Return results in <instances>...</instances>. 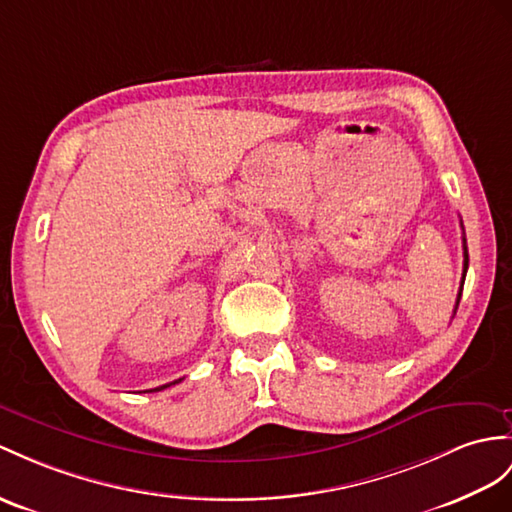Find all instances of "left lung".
Wrapping results in <instances>:
<instances>
[{
	"label": "left lung",
	"instance_id": "left-lung-1",
	"mask_svg": "<svg viewBox=\"0 0 512 512\" xmlns=\"http://www.w3.org/2000/svg\"><path fill=\"white\" fill-rule=\"evenodd\" d=\"M463 254H465V263H463V282H460V293H463V284H465L467 267H469V254H467V239H465V236H463ZM460 293H458V299H456V308H458V302H460Z\"/></svg>",
	"mask_w": 512,
	"mask_h": 512
}]
</instances>
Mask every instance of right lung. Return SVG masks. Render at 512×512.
I'll list each match as a JSON object with an SVG mask.
<instances>
[{
	"label": "right lung",
	"mask_w": 512,
	"mask_h": 512,
	"mask_svg": "<svg viewBox=\"0 0 512 512\" xmlns=\"http://www.w3.org/2000/svg\"><path fill=\"white\" fill-rule=\"evenodd\" d=\"M180 380H176V382H169V384H162V386H158V389H154V391H162V389H167V386H171V384H178Z\"/></svg>",
	"instance_id": "1"
}]
</instances>
